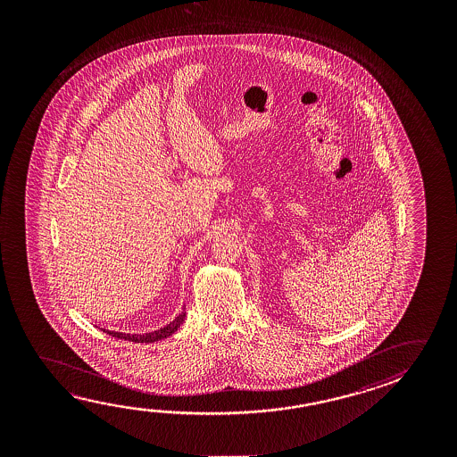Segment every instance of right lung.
Returning a JSON list of instances; mask_svg holds the SVG:
<instances>
[{"mask_svg":"<svg viewBox=\"0 0 457 457\" xmlns=\"http://www.w3.org/2000/svg\"><path fill=\"white\" fill-rule=\"evenodd\" d=\"M185 317H187V312H185V307H183V311L173 319L172 322L167 323L162 328L154 329V331H150V333H143V335H138V333H120V331H112V329L108 328L100 329L106 333V335H110V337L126 339V341H132V343H156L159 339L170 337L177 329L180 328L181 323L185 322Z\"/></svg>","mask_w":457,"mask_h":457,"instance_id":"add662e5","label":"right lung"}]
</instances>
